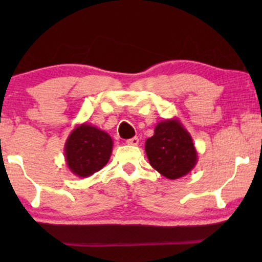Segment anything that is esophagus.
I'll list each match as a JSON object with an SVG mask.
<instances>
[{
  "label": "esophagus",
  "instance_id": "34e87169",
  "mask_svg": "<svg viewBox=\"0 0 262 262\" xmlns=\"http://www.w3.org/2000/svg\"><path fill=\"white\" fill-rule=\"evenodd\" d=\"M126 143H127V144H130V145H138L139 139H138V137H134V138L127 139Z\"/></svg>",
  "mask_w": 262,
  "mask_h": 262
}]
</instances>
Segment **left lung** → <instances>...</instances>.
<instances>
[{
    "mask_svg": "<svg viewBox=\"0 0 262 262\" xmlns=\"http://www.w3.org/2000/svg\"><path fill=\"white\" fill-rule=\"evenodd\" d=\"M145 152L154 169L169 180L187 175L198 162L192 136L178 118L160 121L146 139Z\"/></svg>",
    "mask_w": 262,
    "mask_h": 262,
    "instance_id": "obj_1",
    "label": "left lung"
}]
</instances>
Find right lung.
<instances>
[{
	"mask_svg": "<svg viewBox=\"0 0 262 262\" xmlns=\"http://www.w3.org/2000/svg\"><path fill=\"white\" fill-rule=\"evenodd\" d=\"M113 141L107 132L83 123L75 126L64 144V157L71 173L88 178L108 162Z\"/></svg>",
	"mask_w": 262,
	"mask_h": 262,
	"instance_id": "1",
	"label": "right lung"
}]
</instances>
